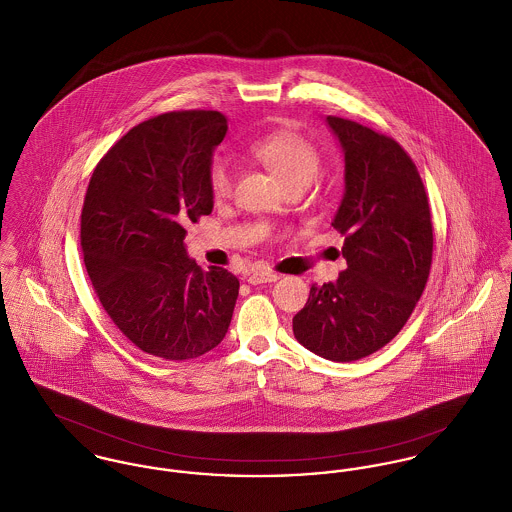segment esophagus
Segmentation results:
<instances>
[{"instance_id":"obj_1","label":"esophagus","mask_w":512,"mask_h":512,"mask_svg":"<svg viewBox=\"0 0 512 512\" xmlns=\"http://www.w3.org/2000/svg\"><path fill=\"white\" fill-rule=\"evenodd\" d=\"M280 275H276L273 271H249L245 275V280L249 284H263V282H276Z\"/></svg>"}]
</instances>
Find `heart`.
I'll return each mask as SVG.
<instances>
[{
    "instance_id": "obj_1",
    "label": "heart",
    "mask_w": 512,
    "mask_h": 512,
    "mask_svg": "<svg viewBox=\"0 0 512 512\" xmlns=\"http://www.w3.org/2000/svg\"><path fill=\"white\" fill-rule=\"evenodd\" d=\"M253 158L265 163L286 183H310L319 171V152L314 144L294 130H275L257 138L249 146ZM234 163L226 156L212 159L208 169V185L214 198H226L234 189Z\"/></svg>"
}]
</instances>
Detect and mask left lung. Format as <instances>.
Segmentation results:
<instances>
[{
    "mask_svg": "<svg viewBox=\"0 0 512 512\" xmlns=\"http://www.w3.org/2000/svg\"><path fill=\"white\" fill-rule=\"evenodd\" d=\"M325 122L345 156L331 226L345 236L347 269L312 286L292 329L308 351L351 362L388 345L415 310L431 271L433 222L419 171L395 140L353 120Z\"/></svg>",
    "mask_w": 512,
    "mask_h": 512,
    "instance_id": "1",
    "label": "left lung"
}]
</instances>
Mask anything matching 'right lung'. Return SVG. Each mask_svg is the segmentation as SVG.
<instances>
[{"mask_svg": "<svg viewBox=\"0 0 512 512\" xmlns=\"http://www.w3.org/2000/svg\"><path fill=\"white\" fill-rule=\"evenodd\" d=\"M228 132L218 111H181L128 130L91 175L81 210L87 275L113 323L140 351L189 360L228 333L239 280L202 271L185 226L208 216V169Z\"/></svg>", "mask_w": 512, "mask_h": 512, "instance_id": "1", "label": "right lung"}]
</instances>
